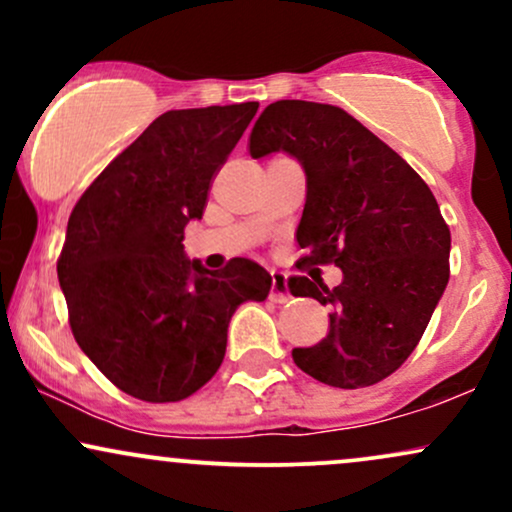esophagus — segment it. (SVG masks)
I'll return each mask as SVG.
<instances>
[{
    "instance_id": "34e87169",
    "label": "esophagus",
    "mask_w": 512,
    "mask_h": 512,
    "mask_svg": "<svg viewBox=\"0 0 512 512\" xmlns=\"http://www.w3.org/2000/svg\"><path fill=\"white\" fill-rule=\"evenodd\" d=\"M269 298H272L274 303H286L291 298L284 272H272V291H269Z\"/></svg>"
}]
</instances>
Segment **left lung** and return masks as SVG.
I'll use <instances>...</instances> for the list:
<instances>
[{
  "mask_svg": "<svg viewBox=\"0 0 512 512\" xmlns=\"http://www.w3.org/2000/svg\"><path fill=\"white\" fill-rule=\"evenodd\" d=\"M252 158L289 151L305 170L296 228L305 264H337L342 284L291 276L293 296L330 305V332L293 349L320 383L358 390L407 361L450 279V228L421 175L346 110L276 101L252 127Z\"/></svg>",
  "mask_w": 512,
  "mask_h": 512,
  "instance_id": "left-lung-1",
  "label": "left lung"
}]
</instances>
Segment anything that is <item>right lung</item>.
I'll use <instances>...</instances> for the list:
<instances>
[{"instance_id":"1","label":"right lung","mask_w":512,"mask_h":512,"mask_svg":"<svg viewBox=\"0 0 512 512\" xmlns=\"http://www.w3.org/2000/svg\"><path fill=\"white\" fill-rule=\"evenodd\" d=\"M257 103L168 110L105 166L74 204L57 276L69 327L105 378L144 402H180L219 370L240 303L272 276L236 257L209 272L182 252L214 175Z\"/></svg>"}]
</instances>
